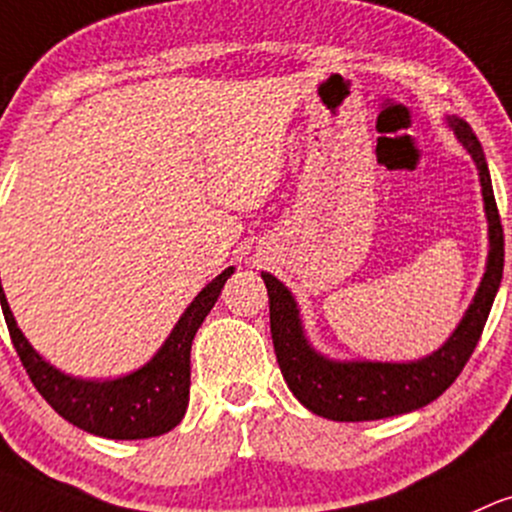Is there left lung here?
<instances>
[{"label":"left lung","mask_w":512,"mask_h":512,"mask_svg":"<svg viewBox=\"0 0 512 512\" xmlns=\"http://www.w3.org/2000/svg\"><path fill=\"white\" fill-rule=\"evenodd\" d=\"M452 126L479 167L491 250H488L486 274L476 291L474 303L469 306L459 328L452 333V338L435 355L408 364L330 362L308 347L303 338L299 308L291 299L289 289L272 274H262L269 294V328H272L279 369L294 396L316 415L340 420V423H359V420L391 418V415L428 406L452 386V381L462 374L464 364L469 362L471 352L479 345L503 279L505 240L484 148L464 121L452 119Z\"/></svg>","instance_id":"obj_1"}]
</instances>
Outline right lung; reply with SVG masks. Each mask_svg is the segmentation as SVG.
Masks as SVG:
<instances>
[{"label":"right lung","mask_w":512,"mask_h":512,"mask_svg":"<svg viewBox=\"0 0 512 512\" xmlns=\"http://www.w3.org/2000/svg\"><path fill=\"white\" fill-rule=\"evenodd\" d=\"M233 267L218 274L192 301L179 323L174 325L162 350L138 372L114 381L72 379L36 355L28 340L16 328L7 296L0 282V303L14 350L24 364L28 379L38 393L63 415L67 423L109 437V440H145L172 430L184 418L189 403V352L196 330L218 301Z\"/></svg>","instance_id":"add662e5"}]
</instances>
